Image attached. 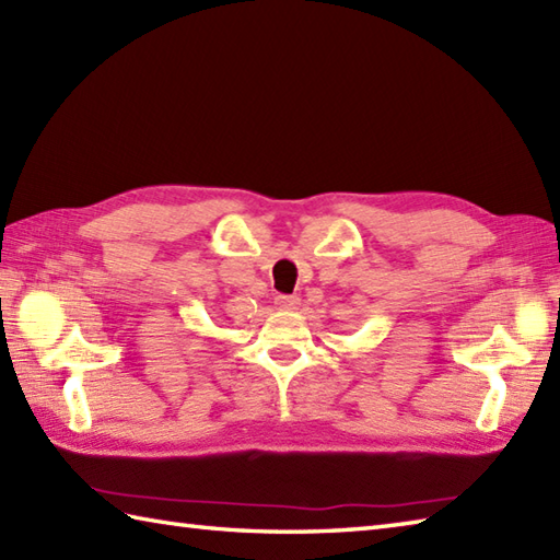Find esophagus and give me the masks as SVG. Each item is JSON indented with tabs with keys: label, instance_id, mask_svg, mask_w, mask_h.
<instances>
[{
	"label": "esophagus",
	"instance_id": "34e87169",
	"mask_svg": "<svg viewBox=\"0 0 560 560\" xmlns=\"http://www.w3.org/2000/svg\"><path fill=\"white\" fill-rule=\"evenodd\" d=\"M273 305H277L279 311H299L301 299H295V295H277Z\"/></svg>",
	"mask_w": 560,
	"mask_h": 560
}]
</instances>
